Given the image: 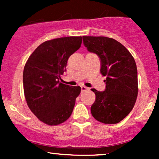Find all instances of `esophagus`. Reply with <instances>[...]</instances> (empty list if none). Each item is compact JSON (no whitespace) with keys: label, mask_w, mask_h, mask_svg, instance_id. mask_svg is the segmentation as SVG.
Masks as SVG:
<instances>
[{"label":"esophagus","mask_w":159,"mask_h":159,"mask_svg":"<svg viewBox=\"0 0 159 159\" xmlns=\"http://www.w3.org/2000/svg\"><path fill=\"white\" fill-rule=\"evenodd\" d=\"M81 92H84V91H87V90H90V88L85 87V86H81Z\"/></svg>","instance_id":"obj_1"}]
</instances>
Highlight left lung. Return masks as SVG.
<instances>
[{
  "instance_id": "obj_1",
  "label": "left lung",
  "mask_w": 159,
  "mask_h": 159,
  "mask_svg": "<svg viewBox=\"0 0 159 159\" xmlns=\"http://www.w3.org/2000/svg\"><path fill=\"white\" fill-rule=\"evenodd\" d=\"M83 43L88 52L97 54L101 61L100 72L107 76L105 90L92 89L96 100L91 114L101 123H119L132 110L138 96V70L134 57L112 38L83 36Z\"/></svg>"
}]
</instances>
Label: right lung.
<instances>
[{"label": "right lung", "mask_w": 159, "mask_h": 159, "mask_svg": "<svg viewBox=\"0 0 159 159\" xmlns=\"http://www.w3.org/2000/svg\"><path fill=\"white\" fill-rule=\"evenodd\" d=\"M81 36H67L45 41L27 60L23 72L25 99L29 108L40 121L59 125L69 118L79 86L60 83L69 57L81 47Z\"/></svg>", "instance_id": "obj_1"}]
</instances>
